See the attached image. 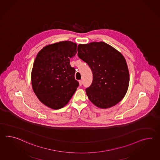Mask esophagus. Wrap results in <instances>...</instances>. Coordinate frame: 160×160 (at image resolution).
<instances>
[{"label": "esophagus", "mask_w": 160, "mask_h": 160, "mask_svg": "<svg viewBox=\"0 0 160 160\" xmlns=\"http://www.w3.org/2000/svg\"><path fill=\"white\" fill-rule=\"evenodd\" d=\"M79 86H82V84H83V82H82L81 80V81H79Z\"/></svg>", "instance_id": "1"}]
</instances>
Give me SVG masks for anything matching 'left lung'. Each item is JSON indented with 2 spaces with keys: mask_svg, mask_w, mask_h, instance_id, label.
I'll return each instance as SVG.
<instances>
[{
  "mask_svg": "<svg viewBox=\"0 0 160 160\" xmlns=\"http://www.w3.org/2000/svg\"><path fill=\"white\" fill-rule=\"evenodd\" d=\"M78 56L89 66L93 82L86 93L91 102L100 108L114 106L127 92L129 73L123 55L103 42L78 46Z\"/></svg>",
  "mask_w": 160,
  "mask_h": 160,
  "instance_id": "1",
  "label": "left lung"
}]
</instances>
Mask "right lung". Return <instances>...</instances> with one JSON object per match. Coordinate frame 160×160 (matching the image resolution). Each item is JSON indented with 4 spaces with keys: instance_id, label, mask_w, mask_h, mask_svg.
Segmentation results:
<instances>
[{
    "instance_id": "right-lung-1",
    "label": "right lung",
    "mask_w": 160,
    "mask_h": 160,
    "mask_svg": "<svg viewBox=\"0 0 160 160\" xmlns=\"http://www.w3.org/2000/svg\"><path fill=\"white\" fill-rule=\"evenodd\" d=\"M77 44L62 41L46 46L37 54L31 72L33 90L43 104L62 108L74 94L79 83L70 60L77 53Z\"/></svg>"
}]
</instances>
